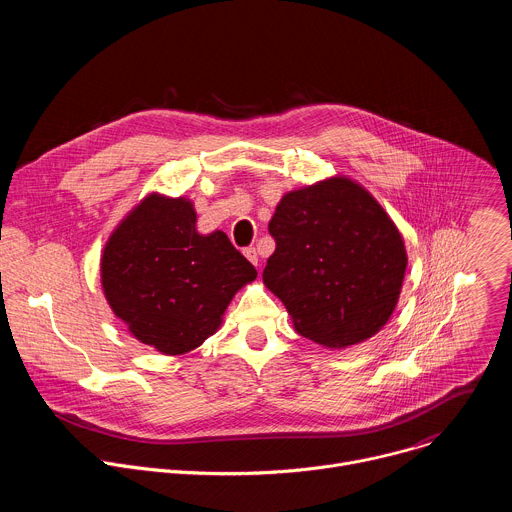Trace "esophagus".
Wrapping results in <instances>:
<instances>
[{
	"instance_id": "34e87169",
	"label": "esophagus",
	"mask_w": 512,
	"mask_h": 512,
	"mask_svg": "<svg viewBox=\"0 0 512 512\" xmlns=\"http://www.w3.org/2000/svg\"><path fill=\"white\" fill-rule=\"evenodd\" d=\"M243 255H245L253 265H257V263H259V255H257V249H255V247H247V249H243Z\"/></svg>"
}]
</instances>
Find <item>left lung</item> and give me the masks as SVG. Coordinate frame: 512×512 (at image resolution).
Here are the masks:
<instances>
[{"label": "left lung", "instance_id": "1", "mask_svg": "<svg viewBox=\"0 0 512 512\" xmlns=\"http://www.w3.org/2000/svg\"><path fill=\"white\" fill-rule=\"evenodd\" d=\"M263 283L298 334L326 348L375 336L395 312L407 269L403 237L358 182L332 176L291 190L269 221Z\"/></svg>", "mask_w": 512, "mask_h": 512}]
</instances>
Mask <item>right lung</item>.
Returning <instances> with one entry per match:
<instances>
[{"instance_id":"right-lung-1","label":"right lung","mask_w":512,"mask_h":512,"mask_svg":"<svg viewBox=\"0 0 512 512\" xmlns=\"http://www.w3.org/2000/svg\"><path fill=\"white\" fill-rule=\"evenodd\" d=\"M255 277L223 231H196L188 198L158 192L129 210L101 255L113 314L139 342L168 356L194 350L221 328L227 306Z\"/></svg>"}]
</instances>
